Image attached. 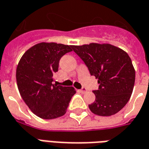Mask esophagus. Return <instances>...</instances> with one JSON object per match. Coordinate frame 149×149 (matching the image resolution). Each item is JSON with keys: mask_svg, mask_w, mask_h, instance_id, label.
Wrapping results in <instances>:
<instances>
[{"mask_svg": "<svg viewBox=\"0 0 149 149\" xmlns=\"http://www.w3.org/2000/svg\"><path fill=\"white\" fill-rule=\"evenodd\" d=\"M80 92L81 93H87V89L85 88H81V89H80Z\"/></svg>", "mask_w": 149, "mask_h": 149, "instance_id": "1", "label": "esophagus"}]
</instances>
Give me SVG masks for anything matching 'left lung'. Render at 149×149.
<instances>
[{"mask_svg": "<svg viewBox=\"0 0 149 149\" xmlns=\"http://www.w3.org/2000/svg\"><path fill=\"white\" fill-rule=\"evenodd\" d=\"M100 84L93 91L95 100L88 107L93 113L108 116L118 113L131 98L135 71L128 54L111 44L71 46Z\"/></svg>", "mask_w": 149, "mask_h": 149, "instance_id": "left-lung-1", "label": "left lung"}]
</instances>
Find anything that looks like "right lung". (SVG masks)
Wrapping results in <instances>:
<instances>
[{
    "mask_svg": "<svg viewBox=\"0 0 149 149\" xmlns=\"http://www.w3.org/2000/svg\"><path fill=\"white\" fill-rule=\"evenodd\" d=\"M72 51L71 46L56 42H40L23 54L16 70V81L22 98L33 113L45 120L65 114L73 87L53 84L59 61Z\"/></svg>",
    "mask_w": 149,
    "mask_h": 149,
    "instance_id": "1",
    "label": "right lung"
}]
</instances>
